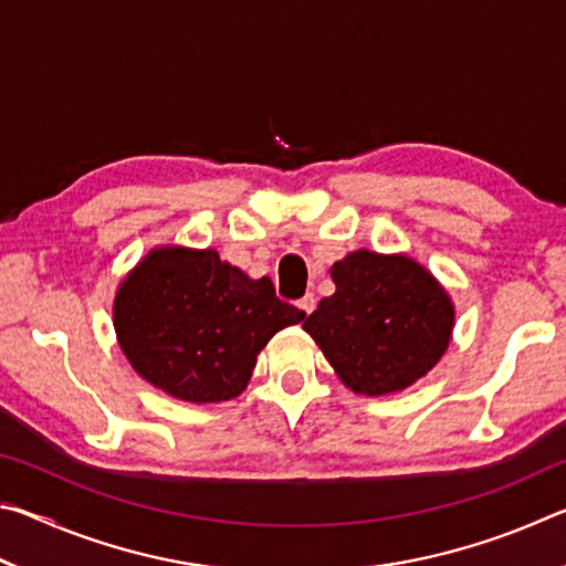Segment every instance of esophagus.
Here are the masks:
<instances>
[{
    "instance_id": "obj_1",
    "label": "esophagus",
    "mask_w": 566,
    "mask_h": 566,
    "mask_svg": "<svg viewBox=\"0 0 566 566\" xmlns=\"http://www.w3.org/2000/svg\"><path fill=\"white\" fill-rule=\"evenodd\" d=\"M296 306H300V310L306 314V317H310V314L314 312V306H317V300H314V294H304L300 302H296Z\"/></svg>"
}]
</instances>
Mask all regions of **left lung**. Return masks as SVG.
<instances>
[{
    "label": "left lung",
    "mask_w": 566,
    "mask_h": 566,
    "mask_svg": "<svg viewBox=\"0 0 566 566\" xmlns=\"http://www.w3.org/2000/svg\"><path fill=\"white\" fill-rule=\"evenodd\" d=\"M329 274L337 290L302 327L352 391L395 395L444 357L454 302L427 266L407 254L357 249Z\"/></svg>",
    "instance_id": "1"
}]
</instances>
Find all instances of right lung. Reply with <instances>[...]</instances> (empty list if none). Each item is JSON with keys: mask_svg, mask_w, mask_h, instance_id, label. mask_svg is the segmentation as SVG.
I'll return each instance as SVG.
<instances>
[{"mask_svg": "<svg viewBox=\"0 0 566 566\" xmlns=\"http://www.w3.org/2000/svg\"><path fill=\"white\" fill-rule=\"evenodd\" d=\"M114 332L134 371L169 397L214 405L242 395L256 354L304 312L217 249L155 247L114 294Z\"/></svg>", "mask_w": 566, "mask_h": 566, "instance_id": "right-lung-1", "label": "right lung"}]
</instances>
